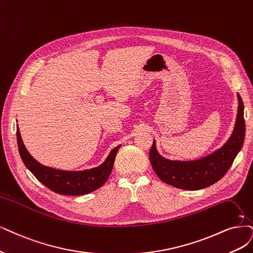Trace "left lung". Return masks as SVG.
<instances>
[{"mask_svg":"<svg viewBox=\"0 0 253 253\" xmlns=\"http://www.w3.org/2000/svg\"><path fill=\"white\" fill-rule=\"evenodd\" d=\"M237 97L238 114L233 131L225 144L211 154L194 161H171L158 153L153 139L149 157L155 174L162 181L181 190L197 191L216 183L226 174L245 138L244 104L239 93Z\"/></svg>","mask_w":253,"mask_h":253,"instance_id":"left-lung-1","label":"left lung"}]
</instances>
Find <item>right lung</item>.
Listing matches in <instances>:
<instances>
[{"label": "right lung", "instance_id": "add662e5", "mask_svg": "<svg viewBox=\"0 0 253 253\" xmlns=\"http://www.w3.org/2000/svg\"><path fill=\"white\" fill-rule=\"evenodd\" d=\"M16 137L18 152L27 169L51 191L68 196L85 195L101 188L108 179L116 155L121 148L119 145L112 149L106 160L96 168L82 171H65L54 169L37 162L26 149L18 127Z\"/></svg>", "mask_w": 253, "mask_h": 253}]
</instances>
